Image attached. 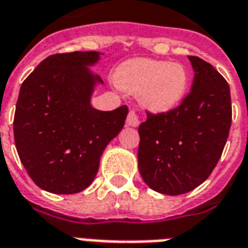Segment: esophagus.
Returning a JSON list of instances; mask_svg holds the SVG:
<instances>
[{
  "label": "esophagus",
  "instance_id": "34e87169",
  "mask_svg": "<svg viewBox=\"0 0 248 248\" xmlns=\"http://www.w3.org/2000/svg\"><path fill=\"white\" fill-rule=\"evenodd\" d=\"M126 124H127V126H131V127H137V126H139L140 121H139V117H138L137 111L135 110L128 111Z\"/></svg>",
  "mask_w": 248,
  "mask_h": 248
}]
</instances>
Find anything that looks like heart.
<instances>
[{
	"mask_svg": "<svg viewBox=\"0 0 248 248\" xmlns=\"http://www.w3.org/2000/svg\"><path fill=\"white\" fill-rule=\"evenodd\" d=\"M113 82L120 90L138 93L144 108L160 113L174 109L185 99L190 74L178 62L134 58L117 67Z\"/></svg>",
	"mask_w": 248,
	"mask_h": 248,
	"instance_id": "obj_1",
	"label": "heart"
}]
</instances>
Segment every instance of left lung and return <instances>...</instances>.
Instances as JSON below:
<instances>
[{"label": "left lung", "instance_id": "obj_1", "mask_svg": "<svg viewBox=\"0 0 248 248\" xmlns=\"http://www.w3.org/2000/svg\"><path fill=\"white\" fill-rule=\"evenodd\" d=\"M191 92L166 113H147L139 126L138 165L143 181L165 195L191 191L211 175L232 126L230 88L204 60L188 56Z\"/></svg>", "mask_w": 248, "mask_h": 248}]
</instances>
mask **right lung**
<instances>
[{"label": "right lung", "instance_id": "right-lung-1", "mask_svg": "<svg viewBox=\"0 0 248 248\" xmlns=\"http://www.w3.org/2000/svg\"><path fill=\"white\" fill-rule=\"evenodd\" d=\"M99 52L53 54L22 83L14 116L19 158L37 186L52 194H77L90 186L109 141L120 134L126 105L110 111L91 107L103 83L88 67Z\"/></svg>", "mask_w": 248, "mask_h": 248}]
</instances>
